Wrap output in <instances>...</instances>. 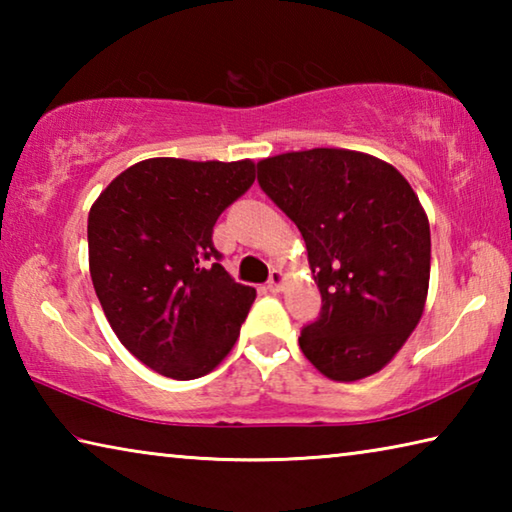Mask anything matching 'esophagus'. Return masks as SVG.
<instances>
[{"mask_svg":"<svg viewBox=\"0 0 512 512\" xmlns=\"http://www.w3.org/2000/svg\"><path fill=\"white\" fill-rule=\"evenodd\" d=\"M266 284H268V289H271L273 293L282 291L284 289V273H282V268H273L271 277H268Z\"/></svg>","mask_w":512,"mask_h":512,"instance_id":"34e87169","label":"esophagus"}]
</instances>
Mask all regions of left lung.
<instances>
[{"mask_svg":"<svg viewBox=\"0 0 512 512\" xmlns=\"http://www.w3.org/2000/svg\"><path fill=\"white\" fill-rule=\"evenodd\" d=\"M262 192L298 225L323 307L300 350L325 377L375 375L409 339L429 289V221L391 164L348 149L257 164Z\"/></svg>","mask_w":512,"mask_h":512,"instance_id":"left-lung-1","label":"left lung"}]
</instances>
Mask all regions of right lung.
Segmentation results:
<instances>
[{"label": "right lung", "mask_w": 512, "mask_h": 512, "mask_svg": "<svg viewBox=\"0 0 512 512\" xmlns=\"http://www.w3.org/2000/svg\"><path fill=\"white\" fill-rule=\"evenodd\" d=\"M255 183V164L151 158L103 189L88 216L90 275L112 332L171 379L214 370L239 339L255 289L214 248V223Z\"/></svg>", "instance_id": "right-lung-1"}]
</instances>
